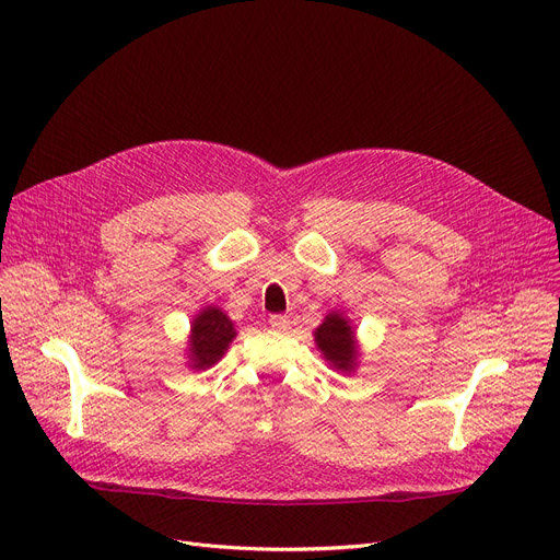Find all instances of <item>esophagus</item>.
Segmentation results:
<instances>
[{
  "label": "esophagus",
  "instance_id": "34e87169",
  "mask_svg": "<svg viewBox=\"0 0 560 560\" xmlns=\"http://www.w3.org/2000/svg\"><path fill=\"white\" fill-rule=\"evenodd\" d=\"M270 327L277 331H285L290 327V319L285 315H270Z\"/></svg>",
  "mask_w": 560,
  "mask_h": 560
}]
</instances>
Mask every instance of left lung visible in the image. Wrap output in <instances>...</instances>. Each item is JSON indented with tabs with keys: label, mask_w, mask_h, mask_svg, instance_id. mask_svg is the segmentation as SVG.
I'll use <instances>...</instances> for the list:
<instances>
[{
	"label": "left lung",
	"mask_w": 560,
	"mask_h": 560,
	"mask_svg": "<svg viewBox=\"0 0 560 560\" xmlns=\"http://www.w3.org/2000/svg\"><path fill=\"white\" fill-rule=\"evenodd\" d=\"M315 342L319 347L325 359L336 370H351L357 359V345H354V331H351L349 322L342 315H327L315 331Z\"/></svg>",
	"instance_id": "1"
}]
</instances>
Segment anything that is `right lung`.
Segmentation results:
<instances>
[{
	"instance_id": "right-lung-1",
	"label": "right lung",
	"mask_w": 560,
	"mask_h": 560,
	"mask_svg": "<svg viewBox=\"0 0 560 560\" xmlns=\"http://www.w3.org/2000/svg\"><path fill=\"white\" fill-rule=\"evenodd\" d=\"M233 322L220 308H206L192 322L190 336V365L192 370L211 368L222 359L229 342L233 340Z\"/></svg>"
}]
</instances>
